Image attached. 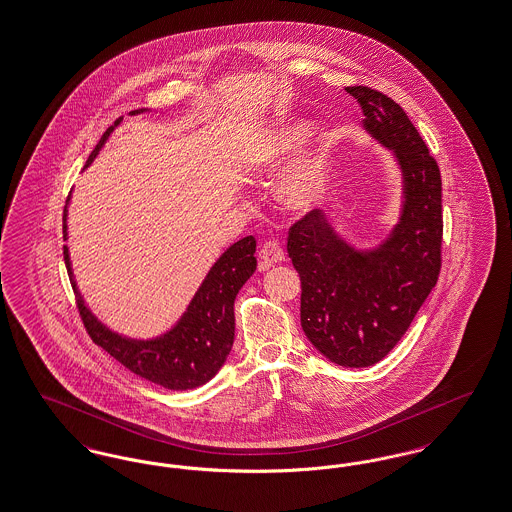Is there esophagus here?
Wrapping results in <instances>:
<instances>
[{
  "label": "esophagus",
  "mask_w": 512,
  "mask_h": 512,
  "mask_svg": "<svg viewBox=\"0 0 512 512\" xmlns=\"http://www.w3.org/2000/svg\"><path fill=\"white\" fill-rule=\"evenodd\" d=\"M286 261V255H284V249L278 246L276 242H266L259 251V266L261 270H268L270 266L278 265Z\"/></svg>",
  "instance_id": "34e87169"
}]
</instances>
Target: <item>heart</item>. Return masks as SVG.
<instances>
[{"instance_id": "b5f03b06", "label": "heart", "mask_w": 512, "mask_h": 512, "mask_svg": "<svg viewBox=\"0 0 512 512\" xmlns=\"http://www.w3.org/2000/svg\"><path fill=\"white\" fill-rule=\"evenodd\" d=\"M314 123L305 120L284 122L261 131L247 152V167L270 175L287 156L299 150L312 135ZM328 188V162L318 152H303L287 165L276 183L278 200L293 211H310L324 200Z\"/></svg>"}]
</instances>
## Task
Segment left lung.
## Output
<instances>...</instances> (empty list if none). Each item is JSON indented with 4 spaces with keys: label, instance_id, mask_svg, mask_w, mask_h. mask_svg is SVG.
Listing matches in <instances>:
<instances>
[{
    "label": "left lung",
    "instance_id": "left-lung-1",
    "mask_svg": "<svg viewBox=\"0 0 512 512\" xmlns=\"http://www.w3.org/2000/svg\"><path fill=\"white\" fill-rule=\"evenodd\" d=\"M362 129L392 152L402 181L398 221L371 247L345 238L322 209L291 226L287 253L301 276V326L343 368L381 362L436 286L442 246V179L400 104L369 87H347Z\"/></svg>",
    "mask_w": 512,
    "mask_h": 512
}]
</instances>
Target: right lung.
Masks as SVG:
<instances>
[{"instance_id": "add662e5", "label": "right lung", "mask_w": 512, "mask_h": 512, "mask_svg": "<svg viewBox=\"0 0 512 512\" xmlns=\"http://www.w3.org/2000/svg\"><path fill=\"white\" fill-rule=\"evenodd\" d=\"M152 112L139 108L129 116ZM122 125L118 118L112 127L106 129L103 139L91 152L83 169L95 162L104 144L110 139L116 127ZM72 192L66 200L62 215V234L68 242V207ZM255 238L246 236L226 249L225 253L207 270L202 284L192 295L179 320L154 337H129L108 328L103 320L89 308L76 282V274L70 261V247L64 246V263L74 287L78 308L83 324L91 339L114 356L125 368L139 377L148 379L169 390H188L202 387L211 381L223 364L234 345V301L238 291L257 270L255 259Z\"/></svg>"}]
</instances>
